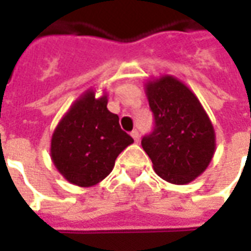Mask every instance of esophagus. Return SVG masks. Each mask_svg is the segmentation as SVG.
Returning a JSON list of instances; mask_svg holds the SVG:
<instances>
[{"label":"esophagus","mask_w":251,"mask_h":251,"mask_svg":"<svg viewBox=\"0 0 251 251\" xmlns=\"http://www.w3.org/2000/svg\"><path fill=\"white\" fill-rule=\"evenodd\" d=\"M130 134H131V137H133V140H134V141L136 142L140 141V133H138V130H137V129H134V130L131 131Z\"/></svg>","instance_id":"1"}]
</instances>
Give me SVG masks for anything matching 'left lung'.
Returning <instances> with one entry per match:
<instances>
[{
  "label": "left lung",
  "instance_id": "obj_1",
  "mask_svg": "<svg viewBox=\"0 0 251 251\" xmlns=\"http://www.w3.org/2000/svg\"><path fill=\"white\" fill-rule=\"evenodd\" d=\"M154 127L141 145L154 172L172 184H188L208 167L215 131L208 115L179 79L163 75L145 84Z\"/></svg>",
  "mask_w": 251,
  "mask_h": 251
}]
</instances>
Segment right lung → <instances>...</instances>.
Instances as JSON below:
<instances>
[{
  "label": "right lung",
  "mask_w": 251,
  "mask_h": 251,
  "mask_svg": "<svg viewBox=\"0 0 251 251\" xmlns=\"http://www.w3.org/2000/svg\"><path fill=\"white\" fill-rule=\"evenodd\" d=\"M133 144L118 115L107 110V97L88 90L74 102L52 134L51 158L70 183L91 187L113 171L115 158Z\"/></svg>",
  "instance_id": "right-lung-1"
}]
</instances>
